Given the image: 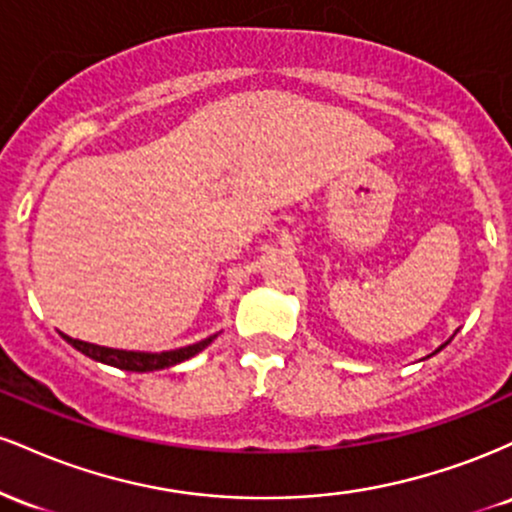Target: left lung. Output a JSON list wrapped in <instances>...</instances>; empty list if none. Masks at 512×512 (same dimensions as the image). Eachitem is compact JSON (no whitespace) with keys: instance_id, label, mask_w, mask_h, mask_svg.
Masks as SVG:
<instances>
[{"instance_id":"obj_1","label":"left lung","mask_w":512,"mask_h":512,"mask_svg":"<svg viewBox=\"0 0 512 512\" xmlns=\"http://www.w3.org/2000/svg\"><path fill=\"white\" fill-rule=\"evenodd\" d=\"M450 342H452V337H450V339H448V342H445L443 346H438V349H436V351H433V354H438V351H443V349H445V346H448ZM433 354H431V356H433Z\"/></svg>"}]
</instances>
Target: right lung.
<instances>
[{"label":"right lung","instance_id":"add662e5","mask_svg":"<svg viewBox=\"0 0 512 512\" xmlns=\"http://www.w3.org/2000/svg\"><path fill=\"white\" fill-rule=\"evenodd\" d=\"M62 334V332H60ZM62 339L67 344H72L76 351L93 358V361L105 363V366H115L120 370H132V373H149V370H163L170 366H178V363L187 361V358L197 356L199 351H204L207 346L214 342V337L202 339V342L182 346V349H173V351H161V354H151V351H125V349H108V346H98V344H88L81 342V339H72L67 334H62Z\"/></svg>","mask_w":512,"mask_h":512}]
</instances>
